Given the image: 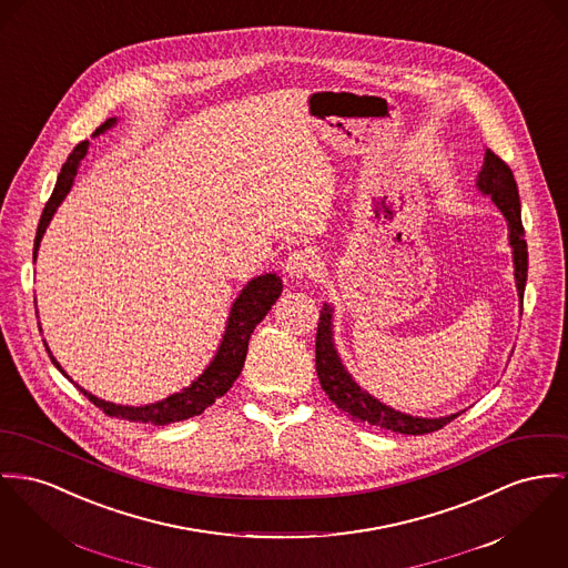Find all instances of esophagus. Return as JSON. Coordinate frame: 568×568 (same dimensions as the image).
<instances>
[{
  "label": "esophagus",
  "mask_w": 568,
  "mask_h": 568,
  "mask_svg": "<svg viewBox=\"0 0 568 568\" xmlns=\"http://www.w3.org/2000/svg\"><path fill=\"white\" fill-rule=\"evenodd\" d=\"M320 267V257L311 251V248H301L290 253L287 262H285V272L292 278H305V276H313Z\"/></svg>",
  "instance_id": "1"
}]
</instances>
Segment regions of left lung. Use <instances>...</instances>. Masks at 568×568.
<instances>
[{"label":"left lung","instance_id":"left-lung-1","mask_svg":"<svg viewBox=\"0 0 568 568\" xmlns=\"http://www.w3.org/2000/svg\"><path fill=\"white\" fill-rule=\"evenodd\" d=\"M478 190L481 194L490 196V201L497 205V210L508 220V240L513 246V262H515V281L519 301L524 306L525 281H527V242H525L524 222H521V201H519V187L510 166L495 155L490 149L484 153V166L478 175ZM315 372L320 378V385L328 399L344 413L352 422L378 426L385 430H393L399 435H428L440 430L445 424L456 419L460 413L428 419V417H413L406 413H399L392 406L383 404L374 395L363 392L348 369L344 367L335 342H333V306H322L320 322H317V335H315Z\"/></svg>","mask_w":568,"mask_h":568}]
</instances>
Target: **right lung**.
<instances>
[{
	"label": "right lung",
	"mask_w": 568,
	"mask_h": 568,
	"mask_svg": "<svg viewBox=\"0 0 568 568\" xmlns=\"http://www.w3.org/2000/svg\"><path fill=\"white\" fill-rule=\"evenodd\" d=\"M114 123H116V119H108L101 128H97L92 135H99V133L110 130ZM87 151L88 140H84L73 149V153L62 164V171H60L55 187H53V192H51V196L44 205L43 216H41L39 229H37L34 262H37V253H39L43 233L47 231V224L53 219V214L60 207V203L64 201V196L69 194ZM281 292H283V283L276 274H263V276L248 281V285L240 292V296L235 298V303L231 306L226 328H224V335H222V342H220V348L216 356H214V361L207 365V369L190 387H185L183 392L169 395L162 402L144 404V406H121V404L99 399L97 395L88 393L87 389H82L78 385L75 387L84 393L88 399L97 408H101L105 415L128 419V422H138V424L166 426V424H175V422L190 419L194 415H201L207 406H212L219 397H222L224 393L233 387L235 378L240 376V372L244 367L251 335H253L255 326L265 317V313L276 303ZM47 352H49V348H47ZM49 356H51V352H49ZM51 363L64 374V369L60 367V363L53 356H51Z\"/></svg>",
	"instance_id": "obj_1"
}]
</instances>
